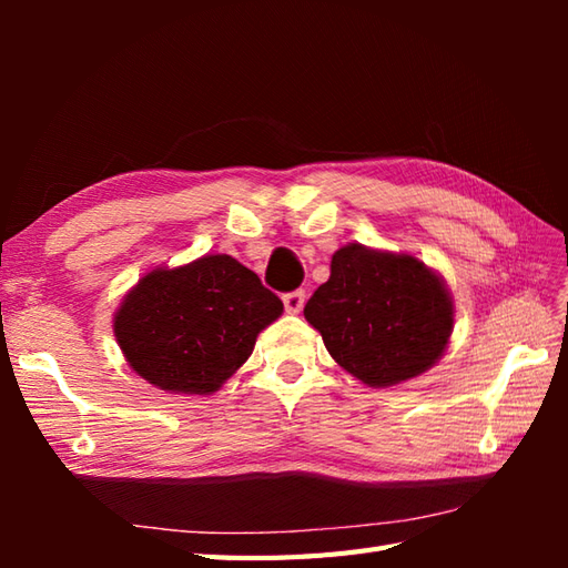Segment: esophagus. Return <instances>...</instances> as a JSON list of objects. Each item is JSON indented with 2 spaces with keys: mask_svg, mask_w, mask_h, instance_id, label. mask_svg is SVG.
<instances>
[{
  "mask_svg": "<svg viewBox=\"0 0 568 568\" xmlns=\"http://www.w3.org/2000/svg\"><path fill=\"white\" fill-rule=\"evenodd\" d=\"M283 305H285V312H291V315H297V312L303 310V305H305V293L303 291L285 293L283 295Z\"/></svg>",
  "mask_w": 568,
  "mask_h": 568,
  "instance_id": "1",
  "label": "esophagus"
}]
</instances>
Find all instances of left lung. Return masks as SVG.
I'll return each mask as SVG.
<instances>
[{"label": "left lung", "mask_w": 568, "mask_h": 568, "mask_svg": "<svg viewBox=\"0 0 568 568\" xmlns=\"http://www.w3.org/2000/svg\"><path fill=\"white\" fill-rule=\"evenodd\" d=\"M305 320L332 358L371 388H388L437 364L454 303L442 277L407 253L342 246L332 275L307 300Z\"/></svg>", "instance_id": "obj_1"}]
</instances>
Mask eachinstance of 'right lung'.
Instances as JSON below:
<instances>
[{
    "mask_svg": "<svg viewBox=\"0 0 568 568\" xmlns=\"http://www.w3.org/2000/svg\"><path fill=\"white\" fill-rule=\"evenodd\" d=\"M281 297L226 253L155 268L131 287L114 336L141 378L168 393L212 395L251 356Z\"/></svg>",
    "mask_w": 568,
    "mask_h": 568,
    "instance_id": "add662e5",
    "label": "right lung"
}]
</instances>
